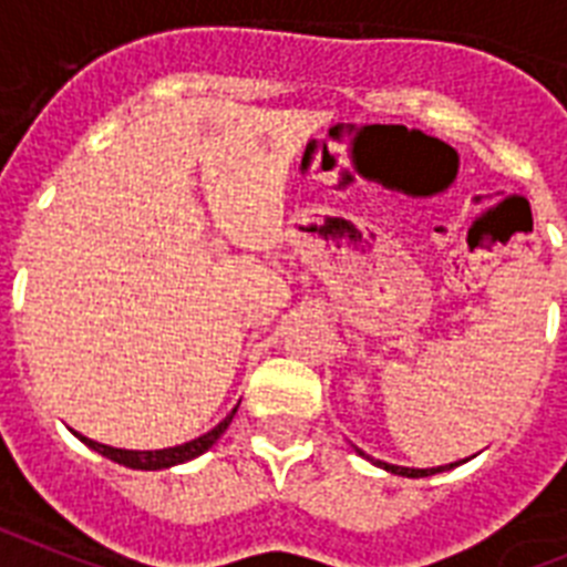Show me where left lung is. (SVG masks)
<instances>
[{"label": "left lung", "instance_id": "obj_1", "mask_svg": "<svg viewBox=\"0 0 567 567\" xmlns=\"http://www.w3.org/2000/svg\"><path fill=\"white\" fill-rule=\"evenodd\" d=\"M359 451V447H357ZM362 454V451H359ZM365 456V454H362ZM373 465L385 467L388 474H396V476H411V480H420V476H433V474H442V471H451V467H456L460 462H451V465H440V467H402V465H388V462H379V460H371ZM465 462V460H462Z\"/></svg>", "mask_w": 567, "mask_h": 567}]
</instances>
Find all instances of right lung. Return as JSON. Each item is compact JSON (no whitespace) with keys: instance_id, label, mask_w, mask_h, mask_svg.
<instances>
[{"instance_id":"right-lung-1","label":"right lung","mask_w":567,"mask_h":567,"mask_svg":"<svg viewBox=\"0 0 567 567\" xmlns=\"http://www.w3.org/2000/svg\"><path fill=\"white\" fill-rule=\"evenodd\" d=\"M239 408V405H236ZM234 411L225 416L219 425L214 427V431L208 433H202V436H196V440L185 442V445H176V447H162V451H125V447H111V445H102V442H93L87 440V436H82V433H76L79 440L85 442L91 451H96V454L107 456L111 462H120V465L125 467H134V471H162V467H174V465H182V462H188V460H196L199 454H205L210 445H214L219 436H223L225 431H228L230 420H234Z\"/></svg>"}]
</instances>
